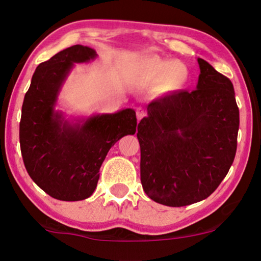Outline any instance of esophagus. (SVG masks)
<instances>
[{
	"label": "esophagus",
	"mask_w": 261,
	"mask_h": 261,
	"mask_svg": "<svg viewBox=\"0 0 261 261\" xmlns=\"http://www.w3.org/2000/svg\"><path fill=\"white\" fill-rule=\"evenodd\" d=\"M146 112L143 108H137V118H138V121H140L141 118L146 117Z\"/></svg>",
	"instance_id": "1"
}]
</instances>
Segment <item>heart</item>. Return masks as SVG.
Masks as SVG:
<instances>
[{
	"label": "heart",
	"instance_id": "1",
	"mask_svg": "<svg viewBox=\"0 0 261 261\" xmlns=\"http://www.w3.org/2000/svg\"><path fill=\"white\" fill-rule=\"evenodd\" d=\"M137 71L149 83L161 82L162 92H175L187 85L188 69L176 60L151 56L141 60L137 65Z\"/></svg>",
	"mask_w": 261,
	"mask_h": 261
}]
</instances>
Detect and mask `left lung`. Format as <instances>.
Listing matches in <instances>:
<instances>
[{
	"instance_id": "obj_1",
	"label": "left lung",
	"mask_w": 261,
	"mask_h": 261,
	"mask_svg": "<svg viewBox=\"0 0 261 261\" xmlns=\"http://www.w3.org/2000/svg\"><path fill=\"white\" fill-rule=\"evenodd\" d=\"M198 63L197 90L152 101L138 124L143 189L170 207L210 197L236 154L240 110L232 83L202 59Z\"/></svg>"
}]
</instances>
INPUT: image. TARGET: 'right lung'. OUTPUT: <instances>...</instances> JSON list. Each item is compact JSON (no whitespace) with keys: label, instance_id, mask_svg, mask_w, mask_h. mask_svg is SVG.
<instances>
[{"label":"right lung","instance_id":"add662e5","mask_svg":"<svg viewBox=\"0 0 261 261\" xmlns=\"http://www.w3.org/2000/svg\"><path fill=\"white\" fill-rule=\"evenodd\" d=\"M95 56L92 48L76 45L42 62L35 69L21 107L19 141L25 168L39 188L59 200L90 197L110 147L123 136L136 132L132 109L96 115L74 126L54 113L57 93L74 62Z\"/></svg>","mask_w":261,"mask_h":261}]
</instances>
